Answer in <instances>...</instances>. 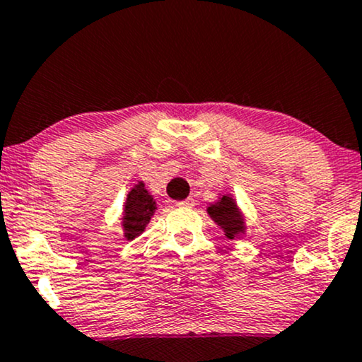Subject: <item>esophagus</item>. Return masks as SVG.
<instances>
[{
    "instance_id": "esophagus-1",
    "label": "esophagus",
    "mask_w": 362,
    "mask_h": 362,
    "mask_svg": "<svg viewBox=\"0 0 362 362\" xmlns=\"http://www.w3.org/2000/svg\"><path fill=\"white\" fill-rule=\"evenodd\" d=\"M178 207H194L195 206V200L192 197H187L184 200H180V202H177Z\"/></svg>"
}]
</instances>
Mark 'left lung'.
I'll list each match as a JSON object with an SVG mask.
<instances>
[{"label":"left lung","instance_id":"8db88e82","mask_svg":"<svg viewBox=\"0 0 362 362\" xmlns=\"http://www.w3.org/2000/svg\"><path fill=\"white\" fill-rule=\"evenodd\" d=\"M207 214L230 241L241 239L246 234V216L230 192L217 194V200L207 204Z\"/></svg>","mask_w":362,"mask_h":362}]
</instances>
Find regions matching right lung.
<instances>
[{
  "instance_id": "right-lung-1",
  "label": "right lung",
  "mask_w": 362,
  "mask_h": 362,
  "mask_svg": "<svg viewBox=\"0 0 362 362\" xmlns=\"http://www.w3.org/2000/svg\"><path fill=\"white\" fill-rule=\"evenodd\" d=\"M156 209H158L156 199L146 189L145 182L138 180V184H134L129 189V192L126 194L123 202V212H121L119 217L123 236L128 241L141 236L145 233L146 226L150 224Z\"/></svg>"
}]
</instances>
